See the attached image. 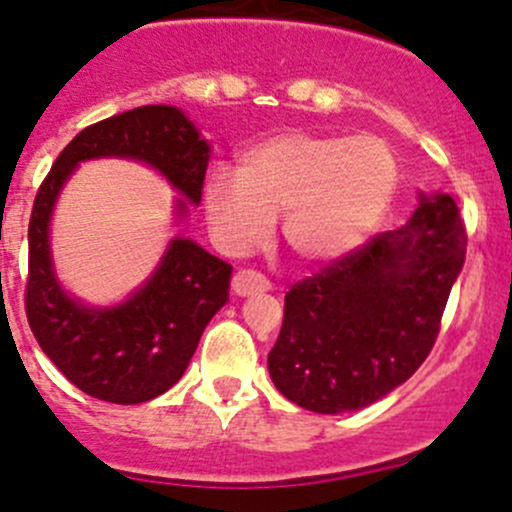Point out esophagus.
<instances>
[{"label":"esophagus","instance_id":"34e87169","mask_svg":"<svg viewBox=\"0 0 512 512\" xmlns=\"http://www.w3.org/2000/svg\"><path fill=\"white\" fill-rule=\"evenodd\" d=\"M267 289H270V282H267L260 272H255V270L235 272L233 292L238 294V297H250V294L267 292Z\"/></svg>","mask_w":512,"mask_h":512}]
</instances>
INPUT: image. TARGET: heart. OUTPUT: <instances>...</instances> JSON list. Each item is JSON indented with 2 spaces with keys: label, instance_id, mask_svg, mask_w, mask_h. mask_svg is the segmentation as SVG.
Segmentation results:
<instances>
[{
  "label": "heart",
  "instance_id": "heart-1",
  "mask_svg": "<svg viewBox=\"0 0 512 512\" xmlns=\"http://www.w3.org/2000/svg\"><path fill=\"white\" fill-rule=\"evenodd\" d=\"M397 161L373 134L282 132L247 149L235 174L215 171L206 215L228 252L262 245L277 215L289 252L324 265L355 250L395 196Z\"/></svg>",
  "mask_w": 512,
  "mask_h": 512
}]
</instances>
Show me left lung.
<instances>
[{"mask_svg": "<svg viewBox=\"0 0 512 512\" xmlns=\"http://www.w3.org/2000/svg\"><path fill=\"white\" fill-rule=\"evenodd\" d=\"M466 228L449 193H419L400 230L375 235L284 297L267 355L272 383L304 410L373 405L424 363L464 267Z\"/></svg>", "mask_w": 512, "mask_h": 512, "instance_id": "obj_1", "label": "left lung"}]
</instances>
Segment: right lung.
Masks as SVG:
<instances>
[{
	"mask_svg": "<svg viewBox=\"0 0 512 512\" xmlns=\"http://www.w3.org/2000/svg\"><path fill=\"white\" fill-rule=\"evenodd\" d=\"M110 157L152 166L189 203H201L211 147L179 107H134L85 127L58 154L36 193L26 319L41 351L78 390L115 405H139L186 373L208 321L228 301L233 267L191 238H174L157 270L122 304L88 306L71 297L51 257L53 206L80 161ZM185 202L176 198L179 218L188 213Z\"/></svg>",
	"mask_w": 512,
	"mask_h": 512,
	"instance_id": "obj_1",
	"label": "right lung"
}]
</instances>
